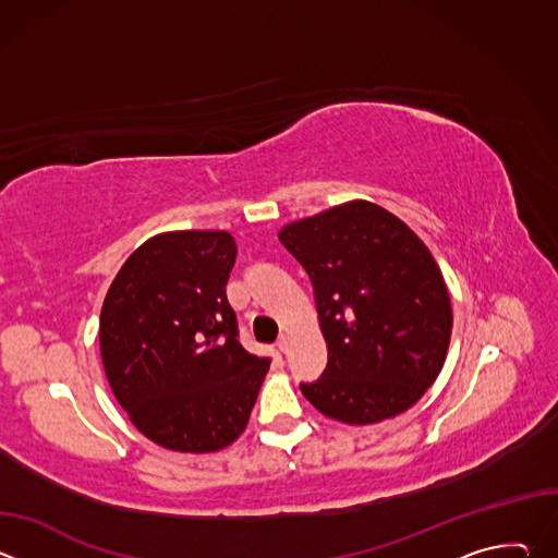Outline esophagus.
Instances as JSON below:
<instances>
[{
    "label": "esophagus",
    "mask_w": 558,
    "mask_h": 558,
    "mask_svg": "<svg viewBox=\"0 0 558 558\" xmlns=\"http://www.w3.org/2000/svg\"><path fill=\"white\" fill-rule=\"evenodd\" d=\"M287 340H289L287 333H280V338H278V349L280 351H287Z\"/></svg>",
    "instance_id": "34e87169"
}]
</instances>
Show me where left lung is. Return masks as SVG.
<instances>
[{
	"instance_id": "left-lung-1",
	"label": "left lung",
	"mask_w": 558,
	"mask_h": 558,
	"mask_svg": "<svg viewBox=\"0 0 558 558\" xmlns=\"http://www.w3.org/2000/svg\"><path fill=\"white\" fill-rule=\"evenodd\" d=\"M304 267L329 349L300 384L323 415L362 426L409 411L437 379L452 333L444 276L417 233L384 207L351 201L280 229Z\"/></svg>"
}]
</instances>
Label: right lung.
I'll return each mask as SVG.
<instances>
[{"label": "right lung", "instance_id": "obj_1", "mask_svg": "<svg viewBox=\"0 0 558 558\" xmlns=\"http://www.w3.org/2000/svg\"><path fill=\"white\" fill-rule=\"evenodd\" d=\"M227 231H168L145 241L104 300L106 377L132 424L179 452H214L247 428L269 357L238 342Z\"/></svg>", "mask_w": 558, "mask_h": 558}]
</instances>
